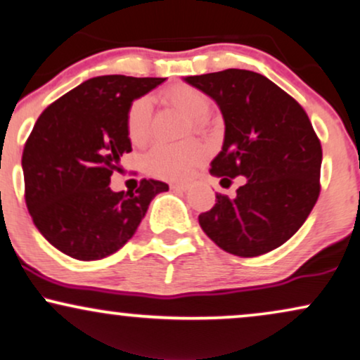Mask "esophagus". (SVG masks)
I'll use <instances>...</instances> for the list:
<instances>
[{"label": "esophagus", "mask_w": 360, "mask_h": 360, "mask_svg": "<svg viewBox=\"0 0 360 360\" xmlns=\"http://www.w3.org/2000/svg\"><path fill=\"white\" fill-rule=\"evenodd\" d=\"M172 191H179V193H186L189 189V184H172L171 186Z\"/></svg>", "instance_id": "obj_1"}]
</instances>
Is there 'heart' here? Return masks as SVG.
<instances>
[{"label": "heart", "instance_id": "b5f03b06", "mask_svg": "<svg viewBox=\"0 0 360 360\" xmlns=\"http://www.w3.org/2000/svg\"><path fill=\"white\" fill-rule=\"evenodd\" d=\"M162 99L179 109L194 121H201L209 112V99L202 91L189 84L171 86L162 93ZM151 103L148 98H138L127 108L126 129L136 144L144 143L149 134ZM206 159V149L198 141L177 144H158L146 158V167L153 176L166 181L189 179L193 171Z\"/></svg>", "mask_w": 360, "mask_h": 360}]
</instances>
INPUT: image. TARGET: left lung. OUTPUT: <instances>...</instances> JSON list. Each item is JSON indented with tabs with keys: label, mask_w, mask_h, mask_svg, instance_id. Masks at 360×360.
Returning a JSON list of instances; mask_svg holds the SVG:
<instances>
[{
	"label": "left lung",
	"mask_w": 360,
	"mask_h": 360,
	"mask_svg": "<svg viewBox=\"0 0 360 360\" xmlns=\"http://www.w3.org/2000/svg\"><path fill=\"white\" fill-rule=\"evenodd\" d=\"M207 94L224 120V143L212 159V176L245 183L234 198L216 194L199 224L226 252L256 257L297 233L319 198L321 141L306 111L259 72L226 70L186 76Z\"/></svg>",
	"instance_id": "left-lung-1"
}]
</instances>
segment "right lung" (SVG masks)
I'll use <instances>...</instances> for the list:
<instances>
[{"label":"right lung","mask_w":360,"mask_h":360,"mask_svg":"<svg viewBox=\"0 0 360 360\" xmlns=\"http://www.w3.org/2000/svg\"><path fill=\"white\" fill-rule=\"evenodd\" d=\"M166 78H91L44 109L22 151L26 206L44 239L66 256L96 261L133 238L162 181L115 193L111 176L129 153V104Z\"/></svg>","instance_id":"right-lung-1"}]
</instances>
